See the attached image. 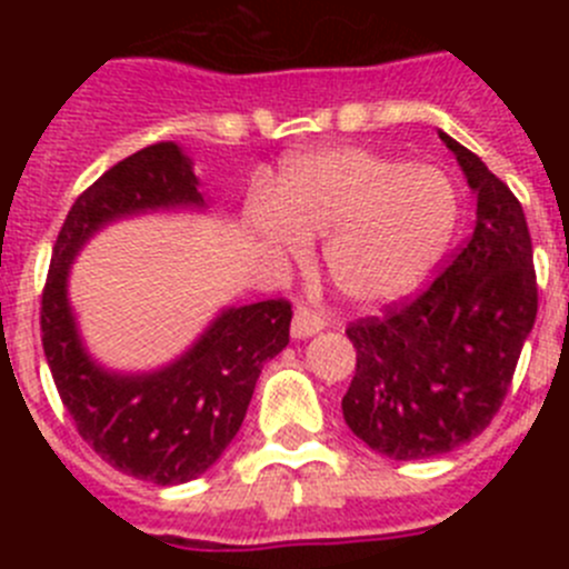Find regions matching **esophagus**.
I'll use <instances>...</instances> for the list:
<instances>
[{"mask_svg":"<svg viewBox=\"0 0 569 569\" xmlns=\"http://www.w3.org/2000/svg\"><path fill=\"white\" fill-rule=\"evenodd\" d=\"M321 328H325V319H321L319 313H313L310 308H296L293 325H290V336H293V339H310V336L319 333Z\"/></svg>","mask_w":569,"mask_h":569,"instance_id":"1","label":"esophagus"}]
</instances>
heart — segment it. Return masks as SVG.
<instances>
[{"label":"heart","mask_w":569,"mask_h":569,"mask_svg":"<svg viewBox=\"0 0 569 569\" xmlns=\"http://www.w3.org/2000/svg\"><path fill=\"white\" fill-rule=\"evenodd\" d=\"M459 228V196L441 170L361 148L305 153L248 210V230L281 259H321L345 299L376 308L416 293Z\"/></svg>","instance_id":"obj_1"}]
</instances>
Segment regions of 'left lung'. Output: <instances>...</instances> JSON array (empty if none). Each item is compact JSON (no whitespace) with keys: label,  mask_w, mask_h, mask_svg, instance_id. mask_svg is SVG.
Here are the masks:
<instances>
[{"label":"left lung","mask_w":569,"mask_h":569,"mask_svg":"<svg viewBox=\"0 0 569 569\" xmlns=\"http://www.w3.org/2000/svg\"><path fill=\"white\" fill-rule=\"evenodd\" d=\"M439 136L476 193L472 236L425 293L347 328L356 376L341 413L396 461L450 453L490 425L539 310L519 199L479 156Z\"/></svg>","instance_id":"obj_1"}]
</instances>
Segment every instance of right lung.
Masks as SVG:
<instances>
[{
  "mask_svg": "<svg viewBox=\"0 0 569 569\" xmlns=\"http://www.w3.org/2000/svg\"><path fill=\"white\" fill-rule=\"evenodd\" d=\"M156 210H208L193 159L159 142L102 173L68 210L42 293V347L59 399L110 467L153 485L202 476L239 433L261 365L290 341L284 299L224 308L170 365L116 373L88 353L68 299L70 264L108 224Z\"/></svg>",
  "mask_w": 569,
  "mask_h": 569,
  "instance_id": "1",
  "label": "right lung"
}]
</instances>
